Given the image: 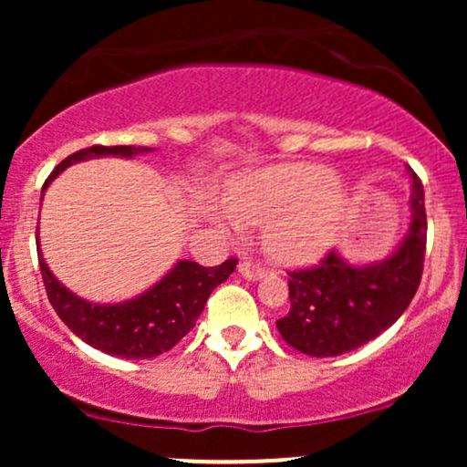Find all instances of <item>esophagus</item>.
<instances>
[{"label": "esophagus", "mask_w": 467, "mask_h": 467, "mask_svg": "<svg viewBox=\"0 0 467 467\" xmlns=\"http://www.w3.org/2000/svg\"><path fill=\"white\" fill-rule=\"evenodd\" d=\"M239 275L244 276L245 281H259V278L265 276V270L256 264H250V261H244V264H239Z\"/></svg>", "instance_id": "1"}]
</instances>
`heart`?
<instances>
[{"mask_svg":"<svg viewBox=\"0 0 467 467\" xmlns=\"http://www.w3.org/2000/svg\"><path fill=\"white\" fill-rule=\"evenodd\" d=\"M223 208H213L219 230L264 226V250L283 265H307L334 245L347 213V192L327 164L267 166L230 182Z\"/></svg>","mask_w":467,"mask_h":467,"instance_id":"b5f03b06","label":"heart"}]
</instances>
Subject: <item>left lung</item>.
I'll return each mask as SVG.
<instances>
[{
	"mask_svg": "<svg viewBox=\"0 0 467 467\" xmlns=\"http://www.w3.org/2000/svg\"><path fill=\"white\" fill-rule=\"evenodd\" d=\"M410 222L398 248L371 264H353L334 250L312 270L289 275V314L276 320L289 347L334 358L358 349L404 314L421 281L426 252L423 186L409 169Z\"/></svg>",
	"mask_w": 467,
	"mask_h": 467,
	"instance_id": "obj_1",
	"label": "left lung"
}]
</instances>
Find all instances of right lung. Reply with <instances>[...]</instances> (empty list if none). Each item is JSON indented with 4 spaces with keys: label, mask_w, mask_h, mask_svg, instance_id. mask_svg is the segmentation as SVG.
<instances>
[{
    "label": "right lung",
    "mask_w": 467,
    "mask_h": 467,
    "mask_svg": "<svg viewBox=\"0 0 467 467\" xmlns=\"http://www.w3.org/2000/svg\"><path fill=\"white\" fill-rule=\"evenodd\" d=\"M151 151L155 149L100 147V144L80 149L52 171L44 184V192L57 175L77 162L107 158V155L131 160ZM36 254H39L47 298L58 318L94 349L125 360H147L173 349L195 327L213 289L222 285L237 267V259H228L215 267H203L195 261L180 259L158 283L138 296L122 303H92L77 296L52 275L41 252L39 237H36Z\"/></svg>",
    "instance_id": "right-lung-1"
}]
</instances>
